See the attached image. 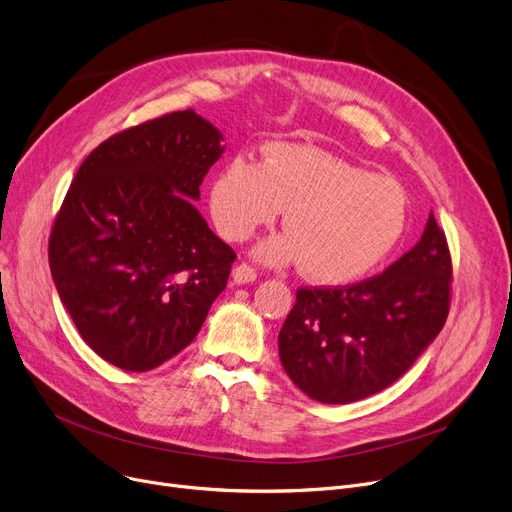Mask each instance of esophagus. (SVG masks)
<instances>
[{
  "mask_svg": "<svg viewBox=\"0 0 512 512\" xmlns=\"http://www.w3.org/2000/svg\"><path fill=\"white\" fill-rule=\"evenodd\" d=\"M232 276H234V280H236L238 284H249V282H255V280H257V270H255L253 265H249V263H238V265L234 267Z\"/></svg>",
  "mask_w": 512,
  "mask_h": 512,
  "instance_id": "esophagus-1",
  "label": "esophagus"
}]
</instances>
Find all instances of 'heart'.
Instances as JSON below:
<instances>
[{
    "label": "heart",
    "mask_w": 512,
    "mask_h": 512,
    "mask_svg": "<svg viewBox=\"0 0 512 512\" xmlns=\"http://www.w3.org/2000/svg\"><path fill=\"white\" fill-rule=\"evenodd\" d=\"M280 209L288 234L263 242L259 255L272 263L301 259L309 278L340 284L394 251L407 228L409 199L388 176L290 143L267 147L259 164L234 157L211 182V218L230 242L272 224Z\"/></svg>",
    "instance_id": "heart-1"
}]
</instances>
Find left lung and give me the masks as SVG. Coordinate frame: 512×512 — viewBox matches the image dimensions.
Instances as JSON below:
<instances>
[{
  "label": "left lung",
  "instance_id": "left-lung-1",
  "mask_svg": "<svg viewBox=\"0 0 512 512\" xmlns=\"http://www.w3.org/2000/svg\"><path fill=\"white\" fill-rule=\"evenodd\" d=\"M452 257L429 213L417 245L386 272L346 286H301L280 330L288 378L326 405L394 384L446 324Z\"/></svg>",
  "mask_w": 512,
  "mask_h": 512
}]
</instances>
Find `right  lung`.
Wrapping results in <instances>:
<instances>
[{"label": "right lung", "instance_id": "right-lung-1", "mask_svg": "<svg viewBox=\"0 0 512 512\" xmlns=\"http://www.w3.org/2000/svg\"><path fill=\"white\" fill-rule=\"evenodd\" d=\"M222 134L195 110L112 134L80 164L49 234V267L78 334L149 371L199 334L236 253L193 205Z\"/></svg>", "mask_w": 512, "mask_h": 512}]
</instances>
